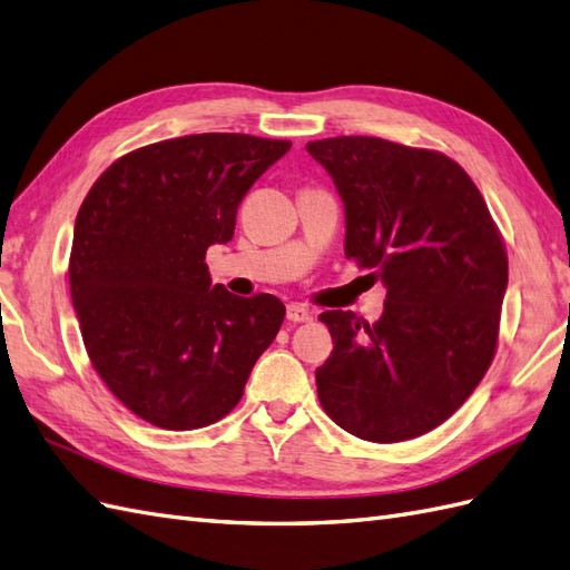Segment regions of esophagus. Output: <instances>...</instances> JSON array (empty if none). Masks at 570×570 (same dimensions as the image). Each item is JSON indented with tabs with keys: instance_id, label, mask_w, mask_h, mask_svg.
Here are the masks:
<instances>
[{
	"instance_id": "esophagus-1",
	"label": "esophagus",
	"mask_w": 570,
	"mask_h": 570,
	"mask_svg": "<svg viewBox=\"0 0 570 570\" xmlns=\"http://www.w3.org/2000/svg\"><path fill=\"white\" fill-rule=\"evenodd\" d=\"M286 317L291 323H308V320H313V311L303 303H291L286 308Z\"/></svg>"
}]
</instances>
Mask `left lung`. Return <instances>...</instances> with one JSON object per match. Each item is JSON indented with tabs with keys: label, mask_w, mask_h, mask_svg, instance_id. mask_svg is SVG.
<instances>
[{
	"label": "left lung",
	"mask_w": 570,
	"mask_h": 570,
	"mask_svg": "<svg viewBox=\"0 0 570 570\" xmlns=\"http://www.w3.org/2000/svg\"><path fill=\"white\" fill-rule=\"evenodd\" d=\"M308 154L344 202V255L387 288L381 320L327 311L334 348L315 371L327 416L400 443L441 426L472 395L499 344L508 255L484 197L441 151L330 137Z\"/></svg>",
	"instance_id": "left-lung-1"
}]
</instances>
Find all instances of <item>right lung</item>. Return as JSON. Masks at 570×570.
<instances>
[{
	"instance_id": "1",
	"label": "right lung",
	"mask_w": 570,
	"mask_h": 570,
	"mask_svg": "<svg viewBox=\"0 0 570 570\" xmlns=\"http://www.w3.org/2000/svg\"><path fill=\"white\" fill-rule=\"evenodd\" d=\"M288 149L228 132L166 139L115 160L81 202L69 288L86 354L158 429L224 419L284 323L276 296L212 286L204 257L233 238L245 193Z\"/></svg>"
}]
</instances>
